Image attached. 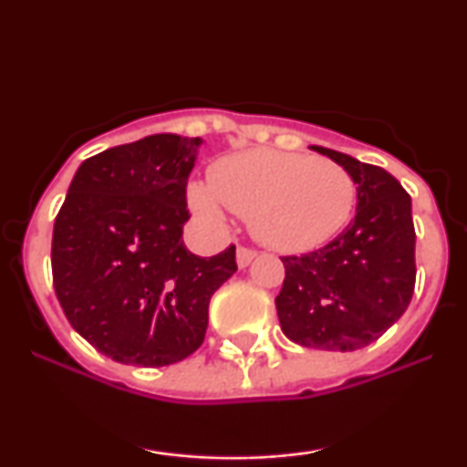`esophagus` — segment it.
Returning <instances> with one entry per match:
<instances>
[{
  "mask_svg": "<svg viewBox=\"0 0 467 467\" xmlns=\"http://www.w3.org/2000/svg\"><path fill=\"white\" fill-rule=\"evenodd\" d=\"M254 256H256V250L245 248V245H239V248H237V265L239 267H248L250 261L254 259Z\"/></svg>",
  "mask_w": 467,
  "mask_h": 467,
  "instance_id": "obj_1",
  "label": "esophagus"
}]
</instances>
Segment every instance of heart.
<instances>
[{
  "label": "heart",
  "mask_w": 467,
  "mask_h": 467,
  "mask_svg": "<svg viewBox=\"0 0 467 467\" xmlns=\"http://www.w3.org/2000/svg\"><path fill=\"white\" fill-rule=\"evenodd\" d=\"M211 189L192 184L189 202L202 219L219 223L223 206L248 219L270 248L305 252L349 223L356 182L342 164L305 153L250 149L213 164Z\"/></svg>",
  "instance_id": "b5f03b06"
}]
</instances>
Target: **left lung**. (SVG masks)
<instances>
[{"instance_id": "1", "label": "left lung", "mask_w": 467, "mask_h": 467, "mask_svg": "<svg viewBox=\"0 0 467 467\" xmlns=\"http://www.w3.org/2000/svg\"><path fill=\"white\" fill-rule=\"evenodd\" d=\"M312 149L349 171L358 208L349 226L323 248L281 256L285 281L275 298L278 323L296 345L356 351L378 340L415 292L410 195L379 166Z\"/></svg>"}]
</instances>
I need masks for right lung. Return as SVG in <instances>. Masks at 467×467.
<instances>
[{
    "instance_id": "1",
    "label": "right lung",
    "mask_w": 467,
    "mask_h": 467,
    "mask_svg": "<svg viewBox=\"0 0 467 467\" xmlns=\"http://www.w3.org/2000/svg\"><path fill=\"white\" fill-rule=\"evenodd\" d=\"M200 138L155 133L78 166L52 233V283L69 325L133 367L202 347L208 303L237 272L234 245L195 256L182 241Z\"/></svg>"
}]
</instances>
